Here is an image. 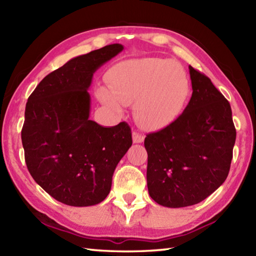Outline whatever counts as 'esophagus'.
<instances>
[{"mask_svg":"<svg viewBox=\"0 0 256 256\" xmlns=\"http://www.w3.org/2000/svg\"><path fill=\"white\" fill-rule=\"evenodd\" d=\"M132 136H133V142L134 143H142V142H144V138H145L144 135H142V134L136 132V131L133 132Z\"/></svg>","mask_w":256,"mask_h":256,"instance_id":"esophagus-1","label":"esophagus"}]
</instances>
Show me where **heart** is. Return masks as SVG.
I'll use <instances>...</instances> for the list:
<instances>
[{
    "mask_svg": "<svg viewBox=\"0 0 256 256\" xmlns=\"http://www.w3.org/2000/svg\"><path fill=\"white\" fill-rule=\"evenodd\" d=\"M111 92L98 91L100 100L112 108L118 102H135V116L146 130L156 131L180 116L190 92L184 69L170 59L143 58L118 64L108 74Z\"/></svg>",
    "mask_w": 256,
    "mask_h": 256,
    "instance_id": "1",
    "label": "heart"
}]
</instances>
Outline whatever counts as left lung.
Returning a JSON list of instances; mask_svg holds the SVG:
<instances>
[{
  "instance_id": "1",
  "label": "left lung",
  "mask_w": 256,
  "mask_h": 256,
  "mask_svg": "<svg viewBox=\"0 0 256 256\" xmlns=\"http://www.w3.org/2000/svg\"><path fill=\"white\" fill-rule=\"evenodd\" d=\"M192 94L184 112L146 135L150 198L182 208L216 192L228 177L236 131L230 103L206 74L189 66Z\"/></svg>"
}]
</instances>
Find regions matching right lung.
Returning <instances> with one entry per match:
<instances>
[{"mask_svg": "<svg viewBox=\"0 0 256 256\" xmlns=\"http://www.w3.org/2000/svg\"><path fill=\"white\" fill-rule=\"evenodd\" d=\"M123 50L108 45L72 58L47 74L30 96L22 128L25 162L34 180L60 202L100 204L118 162L132 145L126 122L104 128L89 120L92 76Z\"/></svg>", "mask_w": 256, "mask_h": 256, "instance_id": "obj_1", "label": "right lung"}]
</instances>
